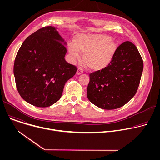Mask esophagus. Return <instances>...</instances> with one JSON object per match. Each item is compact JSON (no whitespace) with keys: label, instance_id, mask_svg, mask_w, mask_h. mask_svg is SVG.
<instances>
[{"label":"esophagus","instance_id":"34e87169","mask_svg":"<svg viewBox=\"0 0 160 160\" xmlns=\"http://www.w3.org/2000/svg\"><path fill=\"white\" fill-rule=\"evenodd\" d=\"M83 73V70L81 69V68H78L77 69V75H82Z\"/></svg>","mask_w":160,"mask_h":160}]
</instances>
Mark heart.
Masks as SVG:
<instances>
[{"label":"heart","mask_w":160,"mask_h":160,"mask_svg":"<svg viewBox=\"0 0 160 160\" xmlns=\"http://www.w3.org/2000/svg\"><path fill=\"white\" fill-rule=\"evenodd\" d=\"M68 51L74 60L81 59L85 54L83 62L90 70L104 69L115 56L117 44L111 37L103 34H80L74 38V43L68 44Z\"/></svg>","instance_id":"obj_1"}]
</instances>
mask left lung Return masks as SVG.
<instances>
[{
	"label": "left lung",
	"mask_w": 160,
	"mask_h": 160,
	"mask_svg": "<svg viewBox=\"0 0 160 160\" xmlns=\"http://www.w3.org/2000/svg\"><path fill=\"white\" fill-rule=\"evenodd\" d=\"M142 71L143 61L138 49L132 42H125L107 67L90 74L88 100L104 109L124 106L135 96Z\"/></svg>",
	"instance_id": "8db88e82"
}]
</instances>
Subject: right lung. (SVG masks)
Listing matches in <instances>:
<instances>
[{
	"label": "right lung",
	"instance_id": "right-lung-1",
	"mask_svg": "<svg viewBox=\"0 0 160 160\" xmlns=\"http://www.w3.org/2000/svg\"><path fill=\"white\" fill-rule=\"evenodd\" d=\"M66 45L54 27L39 29L22 43L14 75L18 92L25 101L45 108L59 100L66 82L77 72V68L64 59Z\"/></svg>",
	"mask_w": 160,
	"mask_h": 160
}]
</instances>
